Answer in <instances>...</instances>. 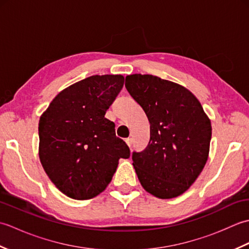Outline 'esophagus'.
<instances>
[{"label": "esophagus", "mask_w": 249, "mask_h": 249, "mask_svg": "<svg viewBox=\"0 0 249 249\" xmlns=\"http://www.w3.org/2000/svg\"><path fill=\"white\" fill-rule=\"evenodd\" d=\"M125 141H126V144H127V145L130 147L131 143H133V139H131V138H127Z\"/></svg>", "instance_id": "obj_1"}]
</instances>
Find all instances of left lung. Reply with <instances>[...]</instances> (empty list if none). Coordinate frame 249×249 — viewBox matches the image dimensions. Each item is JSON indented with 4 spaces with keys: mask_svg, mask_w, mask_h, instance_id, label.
Returning a JSON list of instances; mask_svg holds the SVG:
<instances>
[{
    "mask_svg": "<svg viewBox=\"0 0 249 249\" xmlns=\"http://www.w3.org/2000/svg\"><path fill=\"white\" fill-rule=\"evenodd\" d=\"M125 87L150 122L146 149L133 153V166L147 193L160 199L184 194L209 158L211 120L185 87L153 75L126 76Z\"/></svg>",
    "mask_w": 249,
    "mask_h": 249,
    "instance_id": "left-lung-1",
    "label": "left lung"
}]
</instances>
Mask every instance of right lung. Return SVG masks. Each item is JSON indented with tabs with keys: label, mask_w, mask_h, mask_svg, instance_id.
<instances>
[{
	"label": "right lung",
	"mask_w": 249,
	"mask_h": 249,
	"mask_svg": "<svg viewBox=\"0 0 249 249\" xmlns=\"http://www.w3.org/2000/svg\"><path fill=\"white\" fill-rule=\"evenodd\" d=\"M122 75H95L63 89L40 115L38 155L47 176L67 197L88 200L107 188L130 151L105 118L123 88Z\"/></svg>",
	"instance_id": "obj_1"
}]
</instances>
